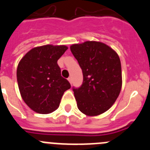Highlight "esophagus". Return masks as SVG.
I'll use <instances>...</instances> for the list:
<instances>
[{
	"instance_id": "1",
	"label": "esophagus",
	"mask_w": 150,
	"mask_h": 150,
	"mask_svg": "<svg viewBox=\"0 0 150 150\" xmlns=\"http://www.w3.org/2000/svg\"><path fill=\"white\" fill-rule=\"evenodd\" d=\"M67 79H68V81L70 82V83H71V84H72V78L69 77Z\"/></svg>"
}]
</instances>
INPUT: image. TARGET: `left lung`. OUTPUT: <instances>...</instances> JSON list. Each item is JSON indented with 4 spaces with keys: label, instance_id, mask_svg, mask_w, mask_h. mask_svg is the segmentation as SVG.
<instances>
[{
    "label": "left lung",
    "instance_id": "8db88e82",
    "mask_svg": "<svg viewBox=\"0 0 150 150\" xmlns=\"http://www.w3.org/2000/svg\"><path fill=\"white\" fill-rule=\"evenodd\" d=\"M70 48L83 71V84L73 88L78 109L88 116L104 113L121 91L120 57L111 47L98 41L73 44Z\"/></svg>",
    "mask_w": 150,
    "mask_h": 150
}]
</instances>
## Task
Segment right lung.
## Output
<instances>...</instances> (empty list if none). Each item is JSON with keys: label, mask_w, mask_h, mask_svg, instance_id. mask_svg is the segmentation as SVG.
I'll use <instances>...</instances> for the list:
<instances>
[{"label": "right lung", "mask_w": 150, "mask_h": 150, "mask_svg": "<svg viewBox=\"0 0 150 150\" xmlns=\"http://www.w3.org/2000/svg\"><path fill=\"white\" fill-rule=\"evenodd\" d=\"M67 50L64 45L49 44L31 49L17 67L21 96L34 112L47 114L58 109L64 92L71 84L61 75L57 62Z\"/></svg>", "instance_id": "add662e5"}]
</instances>
